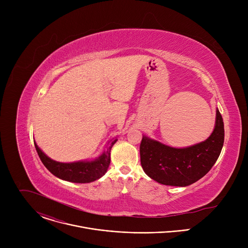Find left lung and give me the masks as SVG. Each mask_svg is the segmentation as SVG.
<instances>
[{
  "label": "left lung",
  "instance_id": "obj_1",
  "mask_svg": "<svg viewBox=\"0 0 248 248\" xmlns=\"http://www.w3.org/2000/svg\"><path fill=\"white\" fill-rule=\"evenodd\" d=\"M225 138L224 122L217 109L214 131L201 143L172 148L145 136L140 143V162L145 173L159 184L187 186L211 170L218 160Z\"/></svg>",
  "mask_w": 248,
  "mask_h": 248
}]
</instances>
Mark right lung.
<instances>
[{"mask_svg": "<svg viewBox=\"0 0 248 248\" xmlns=\"http://www.w3.org/2000/svg\"><path fill=\"white\" fill-rule=\"evenodd\" d=\"M118 139L112 141V143L98 159L91 162H76V163H60L50 159L46 156L37 144L34 142L35 148L39 155L40 160L44 166L59 179L63 181L77 183V184H86L94 182L107 171L110 162H111V149L113 145L117 142Z\"/></svg>", "mask_w": 248, "mask_h": 248, "instance_id": "1", "label": "right lung"}]
</instances>
